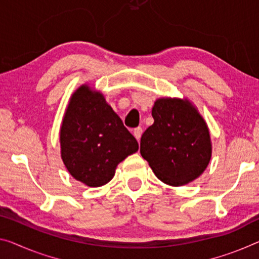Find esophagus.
<instances>
[{"mask_svg": "<svg viewBox=\"0 0 259 259\" xmlns=\"http://www.w3.org/2000/svg\"><path fill=\"white\" fill-rule=\"evenodd\" d=\"M142 128L141 127H137V128H134V131H133V135L135 137V139H137L138 141H140V138H141V135H142Z\"/></svg>", "mask_w": 259, "mask_h": 259, "instance_id": "esophagus-1", "label": "esophagus"}]
</instances>
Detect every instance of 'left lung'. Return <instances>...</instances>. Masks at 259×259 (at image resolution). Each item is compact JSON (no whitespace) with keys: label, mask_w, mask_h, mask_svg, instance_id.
<instances>
[{"label":"left lung","mask_w":259,"mask_h":259,"mask_svg":"<svg viewBox=\"0 0 259 259\" xmlns=\"http://www.w3.org/2000/svg\"><path fill=\"white\" fill-rule=\"evenodd\" d=\"M154 124L141 137V156L158 180L182 186L207 168L212 143L204 118L188 99L158 98L153 106Z\"/></svg>","instance_id":"1"}]
</instances>
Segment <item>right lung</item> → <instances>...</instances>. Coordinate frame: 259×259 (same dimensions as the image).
Returning <instances> with one entry per match:
<instances>
[{
	"label": "right lung",
	"instance_id": "1",
	"mask_svg": "<svg viewBox=\"0 0 259 259\" xmlns=\"http://www.w3.org/2000/svg\"><path fill=\"white\" fill-rule=\"evenodd\" d=\"M60 146L67 170L90 188L109 183L119 163L139 149L137 139L103 94L87 84L70 97L60 128Z\"/></svg>",
	"mask_w": 259,
	"mask_h": 259
}]
</instances>
